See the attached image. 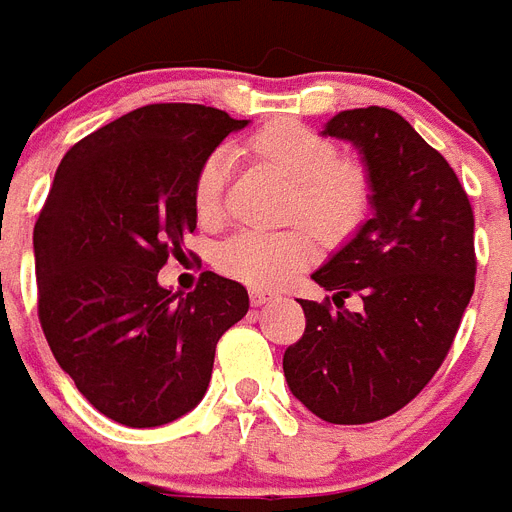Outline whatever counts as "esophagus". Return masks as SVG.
I'll return each instance as SVG.
<instances>
[{
  "label": "esophagus",
  "mask_w": 512,
  "mask_h": 512,
  "mask_svg": "<svg viewBox=\"0 0 512 512\" xmlns=\"http://www.w3.org/2000/svg\"><path fill=\"white\" fill-rule=\"evenodd\" d=\"M276 297H278V294L263 292V289H255V292L249 294V302H252L255 307H263V305H268V302H273Z\"/></svg>",
  "instance_id": "1"
}]
</instances>
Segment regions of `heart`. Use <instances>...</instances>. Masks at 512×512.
<instances>
[{"mask_svg": "<svg viewBox=\"0 0 512 512\" xmlns=\"http://www.w3.org/2000/svg\"><path fill=\"white\" fill-rule=\"evenodd\" d=\"M249 152L294 186L292 215L326 236H344L363 220L371 202V184L363 165L336 160L331 141L297 123L265 128L249 141ZM231 168L228 149H215L194 178V207L202 220L223 210V189ZM315 239L305 228L292 231H236L215 247V265L252 289H276L310 265Z\"/></svg>", "mask_w": 512, "mask_h": 512, "instance_id": "1", "label": "heart"}]
</instances>
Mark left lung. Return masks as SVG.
I'll use <instances>...</instances> for the list:
<instances>
[{
    "label": "left lung",
    "instance_id": "obj_1",
    "mask_svg": "<svg viewBox=\"0 0 512 512\" xmlns=\"http://www.w3.org/2000/svg\"><path fill=\"white\" fill-rule=\"evenodd\" d=\"M323 136L360 152L373 215L313 281L336 307L350 294L363 307L299 299L307 326L284 376L310 413L357 426L405 407L450 352L476 276L473 210L450 162L394 110H344Z\"/></svg>",
    "mask_w": 512,
    "mask_h": 512
}]
</instances>
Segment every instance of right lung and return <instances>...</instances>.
<instances>
[{"label": "right lung", "mask_w": 512, "mask_h": 512, "mask_svg": "<svg viewBox=\"0 0 512 512\" xmlns=\"http://www.w3.org/2000/svg\"><path fill=\"white\" fill-rule=\"evenodd\" d=\"M249 120L205 105H147L68 149L33 228L39 321L60 368L99 413L131 429L205 397L215 344L247 289L205 270L194 292L160 286L197 228L194 178Z\"/></svg>", "instance_id": "add662e5"}]
</instances>
